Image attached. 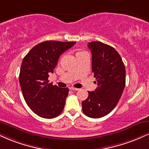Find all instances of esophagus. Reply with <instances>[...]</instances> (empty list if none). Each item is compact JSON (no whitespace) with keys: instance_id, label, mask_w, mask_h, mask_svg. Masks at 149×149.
Here are the masks:
<instances>
[{"instance_id":"obj_1","label":"esophagus","mask_w":149,"mask_h":149,"mask_svg":"<svg viewBox=\"0 0 149 149\" xmlns=\"http://www.w3.org/2000/svg\"><path fill=\"white\" fill-rule=\"evenodd\" d=\"M70 89H71V90H73V91H78L79 89L75 88V87H71V88H70Z\"/></svg>"}]
</instances>
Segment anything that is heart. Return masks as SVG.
Segmentation results:
<instances>
[{
    "instance_id": "obj_1",
    "label": "heart",
    "mask_w": 149,
    "mask_h": 149,
    "mask_svg": "<svg viewBox=\"0 0 149 149\" xmlns=\"http://www.w3.org/2000/svg\"><path fill=\"white\" fill-rule=\"evenodd\" d=\"M80 53V52H78V53ZM77 53H76V54H77Z\"/></svg>"
}]
</instances>
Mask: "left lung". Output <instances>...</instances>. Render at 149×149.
<instances>
[{
    "mask_svg": "<svg viewBox=\"0 0 149 149\" xmlns=\"http://www.w3.org/2000/svg\"><path fill=\"white\" fill-rule=\"evenodd\" d=\"M88 48L98 87L94 92H88L82 106L85 115L96 119L108 114L117 105L126 85V69L119 53L112 46L92 42Z\"/></svg>",
    "mask_w": 149,
    "mask_h": 149,
    "instance_id": "obj_1",
    "label": "left lung"
}]
</instances>
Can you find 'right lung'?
Listing matches in <instances>:
<instances>
[{
	"label": "right lung",
	"instance_id": "add662e5",
	"mask_svg": "<svg viewBox=\"0 0 149 149\" xmlns=\"http://www.w3.org/2000/svg\"><path fill=\"white\" fill-rule=\"evenodd\" d=\"M76 43L46 41L23 58L19 73L21 91L30 110L40 117L53 119L63 110L69 89L49 83L48 73L53 72L60 55Z\"/></svg>",
	"mask_w": 149,
	"mask_h": 149
}]
</instances>
